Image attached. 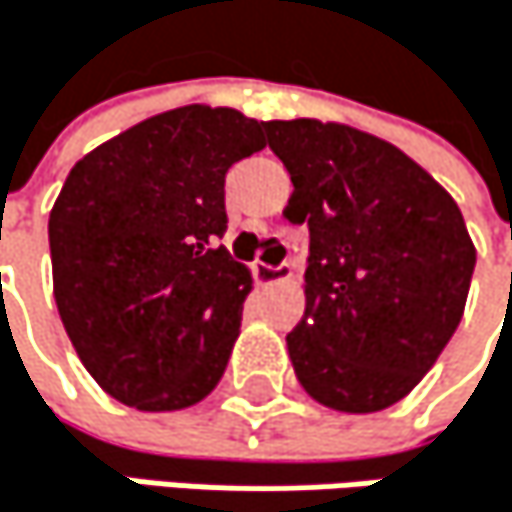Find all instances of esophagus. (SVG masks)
<instances>
[{"mask_svg":"<svg viewBox=\"0 0 512 512\" xmlns=\"http://www.w3.org/2000/svg\"><path fill=\"white\" fill-rule=\"evenodd\" d=\"M254 273V282L258 285H276V282H285L291 276V264H254L251 267Z\"/></svg>","mask_w":512,"mask_h":512,"instance_id":"obj_1","label":"esophagus"}]
</instances>
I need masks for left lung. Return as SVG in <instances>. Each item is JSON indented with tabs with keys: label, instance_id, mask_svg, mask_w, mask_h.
I'll use <instances>...</instances> for the list:
<instances>
[{
	"label": "left lung",
	"instance_id": "left-lung-1",
	"mask_svg": "<svg viewBox=\"0 0 512 512\" xmlns=\"http://www.w3.org/2000/svg\"><path fill=\"white\" fill-rule=\"evenodd\" d=\"M264 130L294 181L285 215L309 224L294 373L324 407L379 413L452 340L477 248L455 200L391 142L312 118Z\"/></svg>",
	"mask_w": 512,
	"mask_h": 512
}]
</instances>
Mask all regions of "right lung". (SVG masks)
I'll list each match as a JSON object with an SVG mask.
<instances>
[{"mask_svg": "<svg viewBox=\"0 0 512 512\" xmlns=\"http://www.w3.org/2000/svg\"><path fill=\"white\" fill-rule=\"evenodd\" d=\"M264 121L181 105L81 157L51 209L54 300L87 373L145 413L194 407L221 382L251 273L221 245L224 175Z\"/></svg>", "mask_w": 512, "mask_h": 512, "instance_id": "1", "label": "right lung"}]
</instances>
